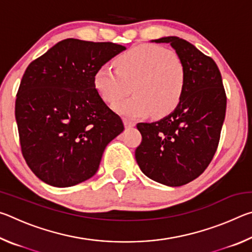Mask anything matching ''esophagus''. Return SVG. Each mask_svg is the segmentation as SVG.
<instances>
[{
	"label": "esophagus",
	"mask_w": 252,
	"mask_h": 252,
	"mask_svg": "<svg viewBox=\"0 0 252 252\" xmlns=\"http://www.w3.org/2000/svg\"><path fill=\"white\" fill-rule=\"evenodd\" d=\"M125 126L129 129V127H133L135 126V123L131 120H127V119H125Z\"/></svg>",
	"instance_id": "obj_1"
}]
</instances>
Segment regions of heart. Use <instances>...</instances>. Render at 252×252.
<instances>
[{"label":"heart","mask_w":252,"mask_h":252,"mask_svg":"<svg viewBox=\"0 0 252 252\" xmlns=\"http://www.w3.org/2000/svg\"><path fill=\"white\" fill-rule=\"evenodd\" d=\"M117 70L102 66L94 74V87L102 100L114 104L132 90L135 95L114 105L126 119L153 112L164 117L177 108L185 93L187 70L182 59L155 44L134 46L114 61Z\"/></svg>","instance_id":"heart-1"}]
</instances>
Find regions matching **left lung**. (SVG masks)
Listing matches in <instances>:
<instances>
[{"label": "left lung", "instance_id": "1", "mask_svg": "<svg viewBox=\"0 0 252 252\" xmlns=\"http://www.w3.org/2000/svg\"><path fill=\"white\" fill-rule=\"evenodd\" d=\"M169 43L182 59L187 83L180 103L159 121L136 127L142 141L135 149L141 171L152 180L180 187L197 179L218 148L227 96L216 62L178 36L155 40Z\"/></svg>", "mask_w": 252, "mask_h": 252}]
</instances>
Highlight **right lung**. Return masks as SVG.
<instances>
[{
	"label": "right lung",
	"instance_id": "obj_1",
	"mask_svg": "<svg viewBox=\"0 0 252 252\" xmlns=\"http://www.w3.org/2000/svg\"><path fill=\"white\" fill-rule=\"evenodd\" d=\"M126 46L66 39L30 63L15 100L22 155L50 186L78 185L95 174L105 147L125 130L102 100L94 74Z\"/></svg>",
	"mask_w": 252,
	"mask_h": 252
}]
</instances>
